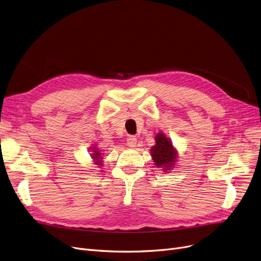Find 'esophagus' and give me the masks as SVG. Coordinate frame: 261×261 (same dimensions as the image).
Returning a JSON list of instances; mask_svg holds the SVG:
<instances>
[{"instance_id": "34e87169", "label": "esophagus", "mask_w": 261, "mask_h": 261, "mask_svg": "<svg viewBox=\"0 0 261 261\" xmlns=\"http://www.w3.org/2000/svg\"><path fill=\"white\" fill-rule=\"evenodd\" d=\"M127 145L129 147H135L136 146V138L133 135H129L127 138Z\"/></svg>"}]
</instances>
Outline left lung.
Returning a JSON list of instances; mask_svg holds the SVG:
<instances>
[{
    "label": "left lung",
    "instance_id": "8db88e82",
    "mask_svg": "<svg viewBox=\"0 0 261 261\" xmlns=\"http://www.w3.org/2000/svg\"><path fill=\"white\" fill-rule=\"evenodd\" d=\"M150 151L158 167H166L165 170H169L174 165L176 151L172 147L171 142L163 133H159L155 136V145Z\"/></svg>",
    "mask_w": 261,
    "mask_h": 261
}]
</instances>
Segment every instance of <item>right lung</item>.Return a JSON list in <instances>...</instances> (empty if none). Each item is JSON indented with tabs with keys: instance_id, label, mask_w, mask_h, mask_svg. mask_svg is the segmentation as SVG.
I'll use <instances>...</instances> for the list:
<instances>
[{
	"instance_id": "1",
	"label": "right lung",
	"mask_w": 261,
	"mask_h": 261,
	"mask_svg": "<svg viewBox=\"0 0 261 261\" xmlns=\"http://www.w3.org/2000/svg\"><path fill=\"white\" fill-rule=\"evenodd\" d=\"M100 155H101V153L98 151V150H94V153H92V158H93L94 160L97 161L96 163L99 164V165H100V159H101Z\"/></svg>"
}]
</instances>
